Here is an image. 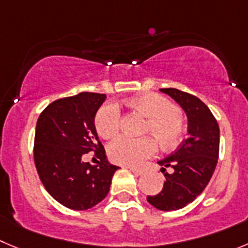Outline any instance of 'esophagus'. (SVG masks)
I'll list each match as a JSON object with an SVG mask.
<instances>
[{
    "label": "esophagus",
    "instance_id": "obj_1",
    "mask_svg": "<svg viewBox=\"0 0 248 248\" xmlns=\"http://www.w3.org/2000/svg\"><path fill=\"white\" fill-rule=\"evenodd\" d=\"M129 169H130L131 171H133L134 174H135V175H142L143 174V170L142 169H139V168H134V167H128Z\"/></svg>",
    "mask_w": 248,
    "mask_h": 248
}]
</instances>
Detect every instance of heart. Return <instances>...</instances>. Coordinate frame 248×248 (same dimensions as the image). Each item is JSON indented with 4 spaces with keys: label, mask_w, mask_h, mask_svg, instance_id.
<instances>
[{
    "label": "heart",
    "mask_w": 248,
    "mask_h": 248,
    "mask_svg": "<svg viewBox=\"0 0 248 248\" xmlns=\"http://www.w3.org/2000/svg\"><path fill=\"white\" fill-rule=\"evenodd\" d=\"M126 103L148 118L145 131L153 134L163 147H173L183 140L185 118L168 98L148 93L129 98ZM95 128L103 139H112L117 135L120 128V110L115 103L107 102L98 109ZM157 151L158 142L153 136L140 139L120 136L108 145L110 159L124 166H141Z\"/></svg>",
    "instance_id": "b5f03b06"
}]
</instances>
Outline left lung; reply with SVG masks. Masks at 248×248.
<instances>
[{"instance_id":"left-lung-1","label":"left lung","mask_w":248,"mask_h":248,"mask_svg":"<svg viewBox=\"0 0 248 248\" xmlns=\"http://www.w3.org/2000/svg\"><path fill=\"white\" fill-rule=\"evenodd\" d=\"M176 101L188 119L187 138L178 150L159 161L164 174L163 190L147 196L148 203L161 211H176L191 203L206 188L219 157V125L209 108L196 96L168 87L161 89ZM167 168L173 169L169 174Z\"/></svg>"}]
</instances>
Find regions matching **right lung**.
I'll use <instances>...</instances> for the list:
<instances>
[{"mask_svg": "<svg viewBox=\"0 0 248 248\" xmlns=\"http://www.w3.org/2000/svg\"><path fill=\"white\" fill-rule=\"evenodd\" d=\"M105 100V93H96L60 98L37 119L35 167L47 192L67 208L84 211L100 203L118 169L107 161L93 123ZM89 152L100 159L97 166L82 162Z\"/></svg>", "mask_w": 248, "mask_h": 248, "instance_id": "obj_1", "label": "right lung"}]
</instances>
